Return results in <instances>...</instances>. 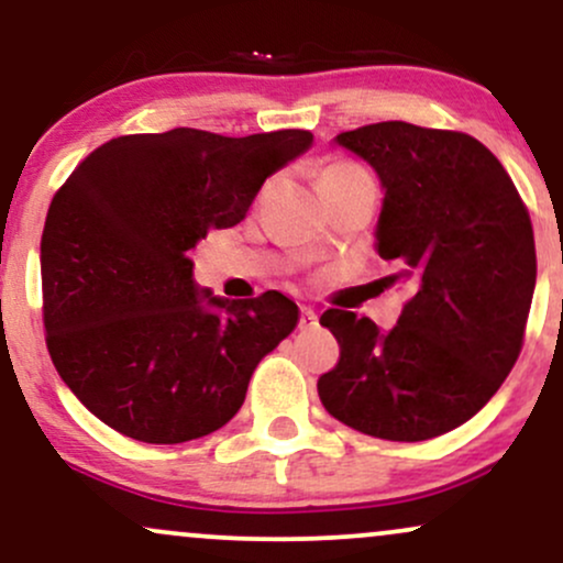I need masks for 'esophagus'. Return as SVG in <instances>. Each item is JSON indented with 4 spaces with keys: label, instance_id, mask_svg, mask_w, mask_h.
<instances>
[{
    "label": "esophagus",
    "instance_id": "34e87169",
    "mask_svg": "<svg viewBox=\"0 0 563 563\" xmlns=\"http://www.w3.org/2000/svg\"><path fill=\"white\" fill-rule=\"evenodd\" d=\"M314 325H318V312H314L312 307H301V320H299L301 331H309V328Z\"/></svg>",
    "mask_w": 563,
    "mask_h": 563
}]
</instances>
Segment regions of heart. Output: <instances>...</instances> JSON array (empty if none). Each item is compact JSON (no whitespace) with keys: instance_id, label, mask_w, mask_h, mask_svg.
Wrapping results in <instances>:
<instances>
[{"instance_id":"obj_1","label":"heart","mask_w":563,"mask_h":563,"mask_svg":"<svg viewBox=\"0 0 563 563\" xmlns=\"http://www.w3.org/2000/svg\"><path fill=\"white\" fill-rule=\"evenodd\" d=\"M357 174H363V172H360L357 166H352V164H331L325 172L320 174V185L322 183H335V179L357 177Z\"/></svg>"}]
</instances>
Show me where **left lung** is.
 <instances>
[{
	"instance_id": "obj_1",
	"label": "left lung",
	"mask_w": 563,
	"mask_h": 563,
	"mask_svg": "<svg viewBox=\"0 0 563 563\" xmlns=\"http://www.w3.org/2000/svg\"><path fill=\"white\" fill-rule=\"evenodd\" d=\"M335 145L378 174L376 251L397 262L391 283L412 296L391 331L322 312L341 357L318 394L363 434H448L489 402L521 352L538 277L532 222L508 172L471 134L380 121Z\"/></svg>"
}]
</instances>
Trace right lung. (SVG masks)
I'll return each instance as SVG.
<instances>
[{
    "label": "right lung",
    "instance_id": "add662e5",
    "mask_svg": "<svg viewBox=\"0 0 563 563\" xmlns=\"http://www.w3.org/2000/svg\"><path fill=\"white\" fill-rule=\"evenodd\" d=\"M312 140L303 129L126 134L89 153L55 192L42 232L47 349L102 423L179 444L241 410L299 307L277 290L222 299L198 288L190 251L241 222L264 179Z\"/></svg>",
    "mask_w": 563,
    "mask_h": 563
}]
</instances>
